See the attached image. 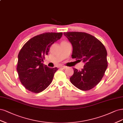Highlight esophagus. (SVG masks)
Segmentation results:
<instances>
[{"label":"esophagus","instance_id":"34e87169","mask_svg":"<svg viewBox=\"0 0 123 123\" xmlns=\"http://www.w3.org/2000/svg\"><path fill=\"white\" fill-rule=\"evenodd\" d=\"M59 69H65V68H66V66H60L59 67Z\"/></svg>","mask_w":123,"mask_h":123}]
</instances>
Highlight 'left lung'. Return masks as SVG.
<instances>
[{"label":"left lung","mask_w":123,"mask_h":123,"mask_svg":"<svg viewBox=\"0 0 123 123\" xmlns=\"http://www.w3.org/2000/svg\"><path fill=\"white\" fill-rule=\"evenodd\" d=\"M73 45L72 57L84 62V68H74L71 83L78 89L87 91L97 85L103 77L108 66L107 50L103 44L93 36L84 32L64 33Z\"/></svg>","instance_id":"1"}]
</instances>
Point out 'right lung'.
Instances as JSON below:
<instances>
[{
    "mask_svg": "<svg viewBox=\"0 0 123 123\" xmlns=\"http://www.w3.org/2000/svg\"><path fill=\"white\" fill-rule=\"evenodd\" d=\"M62 33H44L31 38L20 50L17 70L25 87L33 93L45 90L53 81L57 67L49 68L42 63L50 46L60 39Z\"/></svg>",
    "mask_w": 123,
    "mask_h": 123,
    "instance_id": "obj_1",
    "label": "right lung"
}]
</instances>
